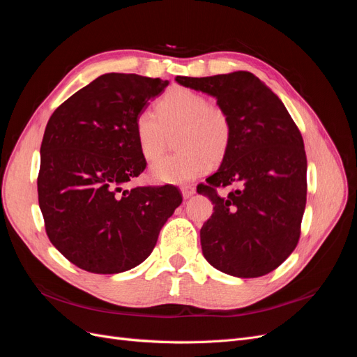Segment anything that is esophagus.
Listing matches in <instances>:
<instances>
[{"label": "esophagus", "mask_w": 357, "mask_h": 357, "mask_svg": "<svg viewBox=\"0 0 357 357\" xmlns=\"http://www.w3.org/2000/svg\"><path fill=\"white\" fill-rule=\"evenodd\" d=\"M180 190H181V195H183V198L185 199H188V198H190V197H193L195 195V188L193 186H190V185H185V186H181L180 188Z\"/></svg>", "instance_id": "obj_1"}]
</instances>
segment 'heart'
Wrapping results in <instances>:
<instances>
[{
    "instance_id": "1",
    "label": "heart",
    "mask_w": 357,
    "mask_h": 357,
    "mask_svg": "<svg viewBox=\"0 0 357 357\" xmlns=\"http://www.w3.org/2000/svg\"><path fill=\"white\" fill-rule=\"evenodd\" d=\"M139 152L149 162L164 155L171 137L177 135L180 153L158 160L150 178L164 185H183L195 180L228 152L232 139V121L218 104L189 88L169 89L156 104V114L143 110L135 117Z\"/></svg>"
}]
</instances>
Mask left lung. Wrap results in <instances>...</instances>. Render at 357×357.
I'll return each instance as SVG.
<instances>
[{
  "label": "left lung",
  "mask_w": 357,
  "mask_h": 357,
  "mask_svg": "<svg viewBox=\"0 0 357 357\" xmlns=\"http://www.w3.org/2000/svg\"><path fill=\"white\" fill-rule=\"evenodd\" d=\"M218 100L232 121V139L218 172L198 193L214 204L201 228L202 255L219 271L262 277L295 250L307 202L304 139L282 100L248 71L181 77ZM236 185L226 197L218 187Z\"/></svg>",
  "instance_id": "obj_1"
}]
</instances>
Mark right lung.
Here are the masks:
<instances>
[{"label": "right lung", "instance_id": "1", "mask_svg": "<svg viewBox=\"0 0 357 357\" xmlns=\"http://www.w3.org/2000/svg\"><path fill=\"white\" fill-rule=\"evenodd\" d=\"M167 86L138 74H102L49 119L40 210L50 243L84 271L117 274L146 261L181 204L174 186L123 189L146 168L135 117Z\"/></svg>", "mask_w": 357, "mask_h": 357}]
</instances>
